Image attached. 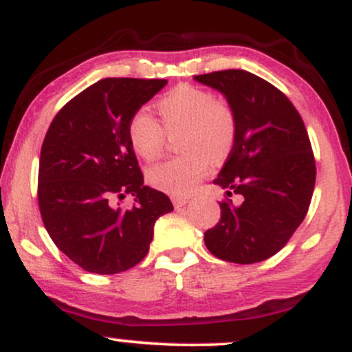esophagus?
I'll use <instances>...</instances> for the list:
<instances>
[{
    "label": "esophagus",
    "mask_w": 352,
    "mask_h": 352,
    "mask_svg": "<svg viewBox=\"0 0 352 352\" xmlns=\"http://www.w3.org/2000/svg\"><path fill=\"white\" fill-rule=\"evenodd\" d=\"M172 204H173V207H175V208H182V207H185V205L188 204V199H187V197H173Z\"/></svg>",
    "instance_id": "34e87169"
}]
</instances>
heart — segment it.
Here are the masks:
<instances>
[{"label": "heart", "instance_id": "b5f03b06", "mask_svg": "<svg viewBox=\"0 0 352 352\" xmlns=\"http://www.w3.org/2000/svg\"><path fill=\"white\" fill-rule=\"evenodd\" d=\"M162 125L147 112H137L129 122V140L139 157L147 162L164 152L165 133L179 135L184 155L173 157L148 168L147 179L157 190L170 195H188L207 175L210 160L221 159L235 139V117L232 109L215 100L204 89L177 86L155 104Z\"/></svg>", "mask_w": 352, "mask_h": 352}]
</instances>
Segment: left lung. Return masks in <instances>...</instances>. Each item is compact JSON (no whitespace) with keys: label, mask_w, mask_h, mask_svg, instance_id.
<instances>
[{"label":"left lung","mask_w":352,"mask_h":352,"mask_svg":"<svg viewBox=\"0 0 352 352\" xmlns=\"http://www.w3.org/2000/svg\"><path fill=\"white\" fill-rule=\"evenodd\" d=\"M235 117V139L213 184L240 204L221 201L220 221L205 232L213 256L238 265L278 253L305 220L316 165L301 116L276 87L248 71L201 74Z\"/></svg>","instance_id":"1"}]
</instances>
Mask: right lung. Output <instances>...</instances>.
Instances as JSON below:
<instances>
[{"mask_svg": "<svg viewBox=\"0 0 352 352\" xmlns=\"http://www.w3.org/2000/svg\"><path fill=\"white\" fill-rule=\"evenodd\" d=\"M165 79L109 78L71 99L41 147L38 200L56 246L89 273L114 274L144 260L170 199L144 185L129 122ZM135 197L132 209L111 204Z\"/></svg>", "mask_w": 352, "mask_h": 352, "instance_id": "right-lung-1", "label": "right lung"}]
</instances>
